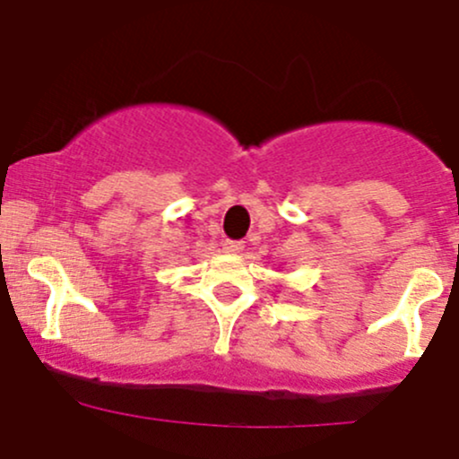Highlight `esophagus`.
<instances>
[{"label": "esophagus", "mask_w": 459, "mask_h": 459, "mask_svg": "<svg viewBox=\"0 0 459 459\" xmlns=\"http://www.w3.org/2000/svg\"><path fill=\"white\" fill-rule=\"evenodd\" d=\"M221 248H224V253H229V255H238V253L244 251V244L233 242V239H226V242L221 244Z\"/></svg>", "instance_id": "1"}]
</instances>
